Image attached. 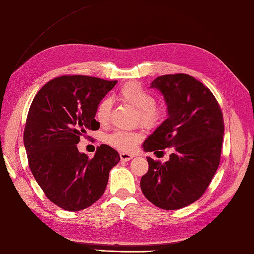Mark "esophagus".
<instances>
[{
    "mask_svg": "<svg viewBox=\"0 0 254 254\" xmlns=\"http://www.w3.org/2000/svg\"><path fill=\"white\" fill-rule=\"evenodd\" d=\"M120 157H121V160L123 161H129L130 159L133 158V155L127 154V153H120Z\"/></svg>",
    "mask_w": 254,
    "mask_h": 254,
    "instance_id": "1",
    "label": "esophagus"
}]
</instances>
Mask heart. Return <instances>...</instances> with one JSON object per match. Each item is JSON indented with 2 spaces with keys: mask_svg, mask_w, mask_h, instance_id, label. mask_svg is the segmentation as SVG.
I'll return each mask as SVG.
<instances>
[{
  "mask_svg": "<svg viewBox=\"0 0 254 254\" xmlns=\"http://www.w3.org/2000/svg\"><path fill=\"white\" fill-rule=\"evenodd\" d=\"M118 98L124 104L136 110L139 122L143 127L153 128L161 122L164 115V107L156 104L154 96L139 82L130 81L123 85L118 92ZM110 99H102L96 109V119L100 124H106L111 112ZM140 139L139 133L125 130H115L105 136V142L121 152H130Z\"/></svg>",
  "mask_w": 254,
  "mask_h": 254,
  "instance_id": "1",
  "label": "heart"
}]
</instances>
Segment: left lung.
Listing matches in <instances>:
<instances>
[{
    "label": "left lung",
    "instance_id": "8db88e82",
    "mask_svg": "<svg viewBox=\"0 0 254 254\" xmlns=\"http://www.w3.org/2000/svg\"><path fill=\"white\" fill-rule=\"evenodd\" d=\"M150 87L163 95L169 116L143 143V149L156 154L171 148L172 154L164 163L147 157L148 171L140 186L157 207L180 209L198 200L216 173L221 157L223 115L209 88L189 74H164Z\"/></svg>",
    "mask_w": 254,
    "mask_h": 254
}]
</instances>
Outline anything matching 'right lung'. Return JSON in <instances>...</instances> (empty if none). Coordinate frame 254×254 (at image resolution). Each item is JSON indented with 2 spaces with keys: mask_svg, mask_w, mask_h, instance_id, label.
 <instances>
[{
  "mask_svg": "<svg viewBox=\"0 0 254 254\" xmlns=\"http://www.w3.org/2000/svg\"><path fill=\"white\" fill-rule=\"evenodd\" d=\"M116 82L67 74L47 82L32 101L23 132L29 166L46 196L65 210L79 211L98 201L121 160L106 144L93 158L77 147L81 135L99 129L96 109Z\"/></svg>",
  "mask_w": 254,
  "mask_h": 254,
  "instance_id": "1",
  "label": "right lung"
}]
</instances>
